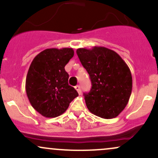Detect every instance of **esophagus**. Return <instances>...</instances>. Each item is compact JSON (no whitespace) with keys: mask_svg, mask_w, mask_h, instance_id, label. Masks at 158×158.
Listing matches in <instances>:
<instances>
[{"mask_svg":"<svg viewBox=\"0 0 158 158\" xmlns=\"http://www.w3.org/2000/svg\"><path fill=\"white\" fill-rule=\"evenodd\" d=\"M75 89L77 90V92L79 93V94H81V88L79 85H77V86H75Z\"/></svg>","mask_w":158,"mask_h":158,"instance_id":"34e87169","label":"esophagus"}]
</instances>
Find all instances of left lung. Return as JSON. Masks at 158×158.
Segmentation results:
<instances>
[{"mask_svg":"<svg viewBox=\"0 0 158 158\" xmlns=\"http://www.w3.org/2000/svg\"><path fill=\"white\" fill-rule=\"evenodd\" d=\"M77 53L92 87L84 94L88 109L103 119L115 118L128 104L132 90L131 70L114 50L104 47L79 48Z\"/></svg>","mask_w":158,"mask_h":158,"instance_id":"1","label":"left lung"}]
</instances>
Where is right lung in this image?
Segmentation results:
<instances>
[{
    "instance_id": "add662e5",
    "label": "right lung",
    "mask_w": 158,
    "mask_h": 158,
    "mask_svg": "<svg viewBox=\"0 0 158 158\" xmlns=\"http://www.w3.org/2000/svg\"><path fill=\"white\" fill-rule=\"evenodd\" d=\"M73 48H49L32 60L26 78V92L31 106L44 117L53 118L68 109L79 96L68 85L64 67L73 58Z\"/></svg>"
}]
</instances>
